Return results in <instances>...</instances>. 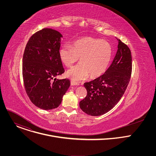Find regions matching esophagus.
<instances>
[{"instance_id":"obj_1","label":"esophagus","mask_w":156,"mask_h":156,"mask_svg":"<svg viewBox=\"0 0 156 156\" xmlns=\"http://www.w3.org/2000/svg\"><path fill=\"white\" fill-rule=\"evenodd\" d=\"M71 84H72V86H75V85H79V84H78V83H76V82H75V81H71Z\"/></svg>"}]
</instances>
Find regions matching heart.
Returning <instances> with one entry per match:
<instances>
[{
  "label": "heart",
  "instance_id": "obj_1",
  "mask_svg": "<svg viewBox=\"0 0 156 156\" xmlns=\"http://www.w3.org/2000/svg\"><path fill=\"white\" fill-rule=\"evenodd\" d=\"M110 44L91 37L75 41L73 47L68 44L60 49L62 63L70 68L80 59V63L67 72V76L75 81L83 80L90 75L91 78L101 75L106 70L112 57Z\"/></svg>",
  "mask_w": 156,
  "mask_h": 156
}]
</instances>
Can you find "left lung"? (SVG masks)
<instances>
[{
    "label": "left lung",
    "mask_w": 156,
    "mask_h": 156,
    "mask_svg": "<svg viewBox=\"0 0 156 156\" xmlns=\"http://www.w3.org/2000/svg\"><path fill=\"white\" fill-rule=\"evenodd\" d=\"M132 72L131 51L119 39L113 62L104 74L84 84L87 96L80 102L81 109L92 116L103 115L119 102L129 82Z\"/></svg>",
    "instance_id": "left-lung-1"
}]
</instances>
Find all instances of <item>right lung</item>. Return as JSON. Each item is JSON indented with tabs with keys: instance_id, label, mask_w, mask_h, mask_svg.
Here are the masks:
<instances>
[{
	"instance_id": "right-lung-1",
	"label": "right lung",
	"mask_w": 156,
	"mask_h": 156,
	"mask_svg": "<svg viewBox=\"0 0 156 156\" xmlns=\"http://www.w3.org/2000/svg\"><path fill=\"white\" fill-rule=\"evenodd\" d=\"M61 34L43 28L28 40L23 56L22 74L30 101L44 110L57 108L70 85V80L54 77L65 72L60 58Z\"/></svg>"
}]
</instances>
